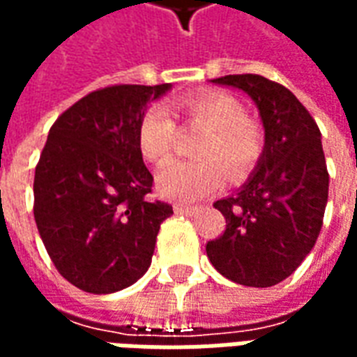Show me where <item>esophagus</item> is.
Segmentation results:
<instances>
[{"label":"esophagus","instance_id":"1","mask_svg":"<svg viewBox=\"0 0 357 357\" xmlns=\"http://www.w3.org/2000/svg\"><path fill=\"white\" fill-rule=\"evenodd\" d=\"M174 210H176V214H183V216H193V214L199 212V208H193V206H183V204H176Z\"/></svg>","mask_w":357,"mask_h":357}]
</instances>
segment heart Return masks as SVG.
Listing matches in <instances>:
<instances>
[{
	"label": "heart",
	"instance_id": "b5f03b06",
	"mask_svg": "<svg viewBox=\"0 0 357 357\" xmlns=\"http://www.w3.org/2000/svg\"><path fill=\"white\" fill-rule=\"evenodd\" d=\"M176 112L187 126L208 132L197 147L202 160L174 162L158 172L156 189L162 197L179 202L201 201L224 185L225 172L227 178L239 181L255 168L262 153V135L237 97L222 91L189 95L176 102ZM176 141L178 124L166 107L155 105L141 116L137 145L149 162H168Z\"/></svg>",
	"mask_w": 357,
	"mask_h": 357
}]
</instances>
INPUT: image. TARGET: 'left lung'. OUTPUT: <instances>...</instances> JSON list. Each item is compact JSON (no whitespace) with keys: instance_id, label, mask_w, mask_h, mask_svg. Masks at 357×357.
<instances>
[{"instance_id":"left-lung-1","label":"left lung","mask_w":357,"mask_h":357,"mask_svg":"<svg viewBox=\"0 0 357 357\" xmlns=\"http://www.w3.org/2000/svg\"><path fill=\"white\" fill-rule=\"evenodd\" d=\"M216 86L255 101L264 126V151L255 170L229 197L214 202L225 231L208 241L206 255L227 279L273 287L304 262L321 231L329 174L321 132L289 89L258 74H229Z\"/></svg>"}]
</instances>
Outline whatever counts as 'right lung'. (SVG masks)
<instances>
[{
  "mask_svg": "<svg viewBox=\"0 0 357 357\" xmlns=\"http://www.w3.org/2000/svg\"><path fill=\"white\" fill-rule=\"evenodd\" d=\"M172 84L112 86L86 95L51 126L34 176V218L68 283L93 294L133 284L151 266L156 235L174 214L151 202L137 126Z\"/></svg>",
  "mask_w": 357,
  "mask_h": 357,
  "instance_id": "obj_1",
  "label": "right lung"
}]
</instances>
